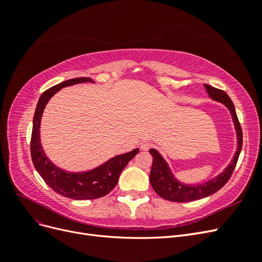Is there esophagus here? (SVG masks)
I'll use <instances>...</instances> for the list:
<instances>
[{"label":"esophagus","instance_id":"esophagus-1","mask_svg":"<svg viewBox=\"0 0 262 262\" xmlns=\"http://www.w3.org/2000/svg\"><path fill=\"white\" fill-rule=\"evenodd\" d=\"M149 147H150L149 142H143V143L141 144V149L142 150H148Z\"/></svg>","mask_w":262,"mask_h":262}]
</instances>
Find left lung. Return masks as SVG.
Segmentation results:
<instances>
[{
  "label": "left lung",
  "mask_w": 262,
  "mask_h": 262,
  "mask_svg": "<svg viewBox=\"0 0 262 262\" xmlns=\"http://www.w3.org/2000/svg\"><path fill=\"white\" fill-rule=\"evenodd\" d=\"M204 87L211 98L224 104L229 109V112H231L237 132V139H238V146H237V150L234 155L232 163L227 166L223 172H221L216 178H214L208 182H204V184L195 186L184 185L179 182L175 177H173L167 163L164 161V158L161 156V154L158 153L156 149L150 148L149 153L153 157V163L149 172V182L150 185H152L153 189L155 190V192L165 200L172 202H190L202 199V198L215 193L226 184L228 179L231 178L232 173L236 167L237 161H238L243 145V131L238 118H237L236 115V110L233 101L224 91L215 89V87L208 84H204Z\"/></svg>",
  "instance_id": "obj_1"
}]
</instances>
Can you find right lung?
Instances as JSON below:
<instances>
[{"mask_svg":"<svg viewBox=\"0 0 262 262\" xmlns=\"http://www.w3.org/2000/svg\"><path fill=\"white\" fill-rule=\"evenodd\" d=\"M92 82L90 77H76L50 87L42 93L38 100L33 120L30 140V154L34 166L45 182L55 192L73 200H91L108 194L116 187L119 176L132 158L139 153V148L129 153L113 157L97 168L84 172H67L58 168L47 158L40 143V120L47 102L62 87L77 83Z\"/></svg>","mask_w":262,"mask_h":262,"instance_id":"obj_1","label":"right lung"}]
</instances>
